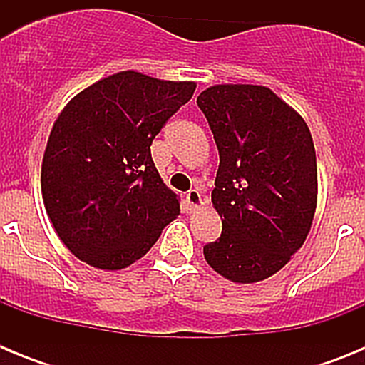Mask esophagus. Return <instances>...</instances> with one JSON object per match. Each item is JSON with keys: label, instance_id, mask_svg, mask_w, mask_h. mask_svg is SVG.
Here are the masks:
<instances>
[{"label": "esophagus", "instance_id": "34e87169", "mask_svg": "<svg viewBox=\"0 0 365 365\" xmlns=\"http://www.w3.org/2000/svg\"><path fill=\"white\" fill-rule=\"evenodd\" d=\"M186 205L190 206V210H197V208H201L202 206L201 193H199L197 190H190V192L186 193Z\"/></svg>", "mask_w": 365, "mask_h": 365}]
</instances>
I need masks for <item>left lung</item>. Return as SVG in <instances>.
Instances as JSON below:
<instances>
[{
  "instance_id": "obj_1",
  "label": "left lung",
  "mask_w": 365,
  "mask_h": 365,
  "mask_svg": "<svg viewBox=\"0 0 365 365\" xmlns=\"http://www.w3.org/2000/svg\"><path fill=\"white\" fill-rule=\"evenodd\" d=\"M219 151L212 205L222 232L206 263L234 283L270 278L307 240L318 202L311 131L272 89L217 83L197 96Z\"/></svg>"
}]
</instances>
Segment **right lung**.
I'll return each instance as SVG.
<instances>
[{"instance_id":"obj_1","label":"right lung","mask_w":365,"mask_h":365,"mask_svg":"<svg viewBox=\"0 0 365 365\" xmlns=\"http://www.w3.org/2000/svg\"><path fill=\"white\" fill-rule=\"evenodd\" d=\"M197 83L120 71L67 102L41 163V195L62 243L87 265L120 270L179 215L150 146Z\"/></svg>"}]
</instances>
